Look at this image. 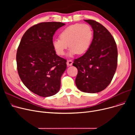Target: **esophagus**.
<instances>
[{"instance_id":"obj_1","label":"esophagus","mask_w":135,"mask_h":135,"mask_svg":"<svg viewBox=\"0 0 135 135\" xmlns=\"http://www.w3.org/2000/svg\"><path fill=\"white\" fill-rule=\"evenodd\" d=\"M73 64V61L72 60H68L67 61V65L68 66H71Z\"/></svg>"}]
</instances>
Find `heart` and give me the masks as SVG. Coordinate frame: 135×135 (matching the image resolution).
<instances>
[{"instance_id": "obj_1", "label": "heart", "mask_w": 135, "mask_h": 135, "mask_svg": "<svg viewBox=\"0 0 135 135\" xmlns=\"http://www.w3.org/2000/svg\"><path fill=\"white\" fill-rule=\"evenodd\" d=\"M59 37L52 42L56 53L60 56L65 55L68 44L70 49L68 56L72 57L76 54H84L88 50L93 39L94 32L88 24L76 23L65 28Z\"/></svg>"}]
</instances>
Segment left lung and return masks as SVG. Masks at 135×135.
I'll use <instances>...</instances> for the list:
<instances>
[{
	"mask_svg": "<svg viewBox=\"0 0 135 135\" xmlns=\"http://www.w3.org/2000/svg\"><path fill=\"white\" fill-rule=\"evenodd\" d=\"M94 31V37L88 50L75 59L73 66L78 69L75 84L81 91L97 93L110 83L117 67L118 50L110 32L101 24L84 20Z\"/></svg>",
	"mask_w": 135,
	"mask_h": 135,
	"instance_id": "left-lung-1",
	"label": "left lung"
}]
</instances>
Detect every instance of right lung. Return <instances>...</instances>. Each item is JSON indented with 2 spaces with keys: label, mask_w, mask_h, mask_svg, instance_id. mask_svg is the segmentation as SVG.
I'll use <instances>...</instances> for the list:
<instances>
[{
  "label": "right lung",
  "mask_w": 135,
  "mask_h": 135,
  "mask_svg": "<svg viewBox=\"0 0 135 135\" xmlns=\"http://www.w3.org/2000/svg\"><path fill=\"white\" fill-rule=\"evenodd\" d=\"M65 23L41 22L23 34L16 54L21 80L32 93L41 97L59 92L61 78L67 68V61L56 54L52 42L55 32Z\"/></svg>",
  "instance_id": "right-lung-1"
}]
</instances>
